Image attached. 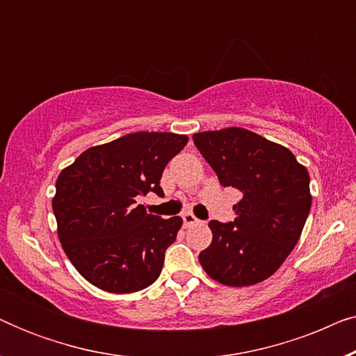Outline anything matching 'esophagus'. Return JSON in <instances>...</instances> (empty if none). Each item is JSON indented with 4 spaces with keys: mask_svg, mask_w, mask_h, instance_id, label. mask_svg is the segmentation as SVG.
<instances>
[{
    "mask_svg": "<svg viewBox=\"0 0 356 356\" xmlns=\"http://www.w3.org/2000/svg\"><path fill=\"white\" fill-rule=\"evenodd\" d=\"M183 222H184V225H186V227H191V225H194V223H197L199 220L193 216L191 212H184L183 213Z\"/></svg>",
    "mask_w": 356,
    "mask_h": 356,
    "instance_id": "34e87169",
    "label": "esophagus"
}]
</instances>
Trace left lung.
Returning a JSON list of instances; mask_svg holds the SVG:
<instances>
[{
    "label": "left lung",
    "mask_w": 356,
    "mask_h": 356,
    "mask_svg": "<svg viewBox=\"0 0 356 356\" xmlns=\"http://www.w3.org/2000/svg\"><path fill=\"white\" fill-rule=\"evenodd\" d=\"M223 188L241 191L236 218L211 220L212 243L199 262L228 286L269 279L284 264L303 232L311 209L309 173L284 145L243 128L193 136Z\"/></svg>",
    "instance_id": "left-lung-1"
}]
</instances>
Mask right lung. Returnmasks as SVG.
Wrapping results in <instances>:
<instances>
[{
	"instance_id": "obj_1",
	"label": "right lung",
	"mask_w": 356,
	"mask_h": 356,
	"mask_svg": "<svg viewBox=\"0 0 356 356\" xmlns=\"http://www.w3.org/2000/svg\"><path fill=\"white\" fill-rule=\"evenodd\" d=\"M188 143L173 133H133L87 149L56 179L53 212L58 238L72 266L110 293L152 285L181 217L147 213L140 196H163L160 178Z\"/></svg>"
}]
</instances>
